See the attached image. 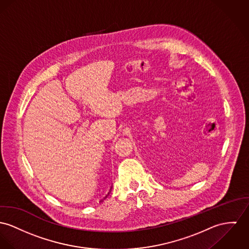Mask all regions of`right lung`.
<instances>
[{"label": "right lung", "instance_id": "1", "mask_svg": "<svg viewBox=\"0 0 249 249\" xmlns=\"http://www.w3.org/2000/svg\"><path fill=\"white\" fill-rule=\"evenodd\" d=\"M111 190H112V187H111V188H110V191H109V192H108V193H106V195H105V196H104V197H103V198H102V199H101V200H100V202H101V201H102V200H103V199H105V198H107V196H108V195H109V194H110V192H111Z\"/></svg>", "mask_w": 249, "mask_h": 249}]
</instances>
